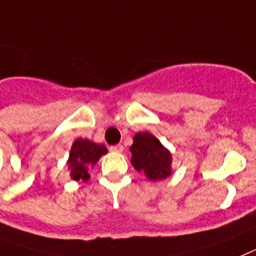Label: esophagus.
Returning <instances> with one entry per match:
<instances>
[{"label": "esophagus", "mask_w": 256, "mask_h": 256, "mask_svg": "<svg viewBox=\"0 0 256 256\" xmlns=\"http://www.w3.org/2000/svg\"><path fill=\"white\" fill-rule=\"evenodd\" d=\"M110 152H116V153H121L124 152V146H121V144H117V146H113L110 148Z\"/></svg>", "instance_id": "34e87169"}]
</instances>
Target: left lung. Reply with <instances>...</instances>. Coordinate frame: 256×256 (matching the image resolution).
<instances>
[{"label":"left lung","instance_id":"obj_1","mask_svg":"<svg viewBox=\"0 0 256 256\" xmlns=\"http://www.w3.org/2000/svg\"><path fill=\"white\" fill-rule=\"evenodd\" d=\"M130 152L131 165L136 171H143L150 182L162 180L172 174L171 152L148 131L134 135Z\"/></svg>","mask_w":256,"mask_h":256}]
</instances>
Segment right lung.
<instances>
[{"label":"right lung","mask_w":256,"mask_h":256,"mask_svg":"<svg viewBox=\"0 0 256 256\" xmlns=\"http://www.w3.org/2000/svg\"><path fill=\"white\" fill-rule=\"evenodd\" d=\"M106 153H108V150L103 144L94 143L82 138L76 139L70 146V157L66 161L70 178L76 182H88L90 179L88 168H94L102 156Z\"/></svg>","instance_id":"obj_1"}]
</instances>
